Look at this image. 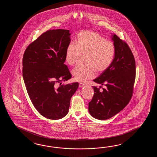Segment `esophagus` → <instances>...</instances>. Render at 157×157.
I'll use <instances>...</instances> for the list:
<instances>
[{
  "label": "esophagus",
  "instance_id": "esophagus-1",
  "mask_svg": "<svg viewBox=\"0 0 157 157\" xmlns=\"http://www.w3.org/2000/svg\"><path fill=\"white\" fill-rule=\"evenodd\" d=\"M85 86V83H82V82H80L79 83V87H83Z\"/></svg>",
  "mask_w": 157,
  "mask_h": 157
}]
</instances>
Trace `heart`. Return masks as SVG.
<instances>
[{
    "label": "heart",
    "instance_id": "b5f03b06",
    "mask_svg": "<svg viewBox=\"0 0 157 157\" xmlns=\"http://www.w3.org/2000/svg\"><path fill=\"white\" fill-rule=\"evenodd\" d=\"M81 54H85L86 64L75 67L72 74L75 80L85 81L94 76L95 70L100 73L109 67L114 60L116 48L113 42L105 40L97 32L82 31L78 33L75 44L67 46L64 56L66 63L74 65Z\"/></svg>",
    "mask_w": 157,
    "mask_h": 157
}]
</instances>
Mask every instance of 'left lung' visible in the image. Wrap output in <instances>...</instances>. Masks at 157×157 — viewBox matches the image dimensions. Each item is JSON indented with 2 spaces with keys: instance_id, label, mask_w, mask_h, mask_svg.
<instances>
[{
  "instance_id": "1",
  "label": "left lung",
  "mask_w": 157,
  "mask_h": 157,
  "mask_svg": "<svg viewBox=\"0 0 157 157\" xmlns=\"http://www.w3.org/2000/svg\"><path fill=\"white\" fill-rule=\"evenodd\" d=\"M111 37L116 48L113 61L93 80L105 87L100 91L101 86H93L94 94L89 103L90 115L100 120L110 118L127 105L132 95L135 80V60L130 48L116 35L112 34Z\"/></svg>"
}]
</instances>
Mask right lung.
I'll return each instance as SVG.
<instances>
[{"mask_svg":"<svg viewBox=\"0 0 157 157\" xmlns=\"http://www.w3.org/2000/svg\"><path fill=\"white\" fill-rule=\"evenodd\" d=\"M70 31L50 30L41 34L24 53L22 75L30 100L44 117L57 120L68 112L71 97L78 82L56 87L71 78L65 62V53L71 42Z\"/></svg>","mask_w":157,"mask_h":157,"instance_id":"add662e5","label":"right lung"}]
</instances>
